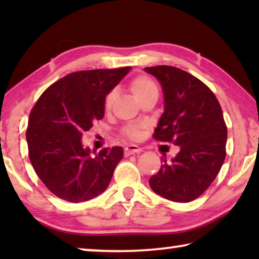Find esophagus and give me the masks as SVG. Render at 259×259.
I'll use <instances>...</instances> for the list:
<instances>
[{"label": "esophagus", "instance_id": "34e87169", "mask_svg": "<svg viewBox=\"0 0 259 259\" xmlns=\"http://www.w3.org/2000/svg\"><path fill=\"white\" fill-rule=\"evenodd\" d=\"M143 151L139 146H137V145H127V146L123 148V152H125V155H131V154H134V153H140V152Z\"/></svg>", "mask_w": 259, "mask_h": 259}]
</instances>
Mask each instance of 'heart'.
<instances>
[{"label": "heart", "instance_id": "b5f03b06", "mask_svg": "<svg viewBox=\"0 0 259 259\" xmlns=\"http://www.w3.org/2000/svg\"><path fill=\"white\" fill-rule=\"evenodd\" d=\"M130 90L132 92V94L134 95V98L137 100H141L147 95H150L152 93H158L157 86L155 83L152 81L151 79H148L147 76H137L130 82ZM116 94L114 91L109 92V93L106 95L105 99V108L111 109L113 106V102L115 101ZM146 128V125H128L123 128V134L127 138L133 140H139L143 138L144 134V130Z\"/></svg>", "mask_w": 259, "mask_h": 259}]
</instances>
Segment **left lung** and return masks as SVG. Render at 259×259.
I'll return each instance as SVG.
<instances>
[{
	"label": "left lung",
	"mask_w": 259,
	"mask_h": 259,
	"mask_svg": "<svg viewBox=\"0 0 259 259\" xmlns=\"http://www.w3.org/2000/svg\"><path fill=\"white\" fill-rule=\"evenodd\" d=\"M164 93V113L154 139L179 146L148 183L159 196L189 203L201 196L217 177L225 160L228 130L221 105L206 84L172 66L146 67Z\"/></svg>",
	"instance_id": "left-lung-1"
}]
</instances>
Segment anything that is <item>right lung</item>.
<instances>
[{
    "mask_svg": "<svg viewBox=\"0 0 259 259\" xmlns=\"http://www.w3.org/2000/svg\"><path fill=\"white\" fill-rule=\"evenodd\" d=\"M131 67L75 72L48 87L31 109L26 139L31 165L47 189L70 203L107 189L123 157L122 147L95 154L82 133L105 115V99Z\"/></svg>",
    "mask_w": 259,
    "mask_h": 259,
    "instance_id": "add662e5",
    "label": "right lung"
}]
</instances>
